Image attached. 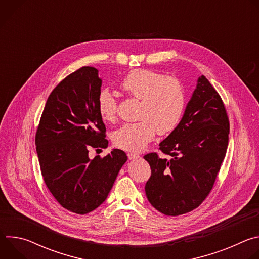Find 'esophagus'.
<instances>
[{"mask_svg":"<svg viewBox=\"0 0 259 259\" xmlns=\"http://www.w3.org/2000/svg\"><path fill=\"white\" fill-rule=\"evenodd\" d=\"M127 156H128L129 160H137V159H139V156L136 155V154H133V153H128Z\"/></svg>","mask_w":259,"mask_h":259,"instance_id":"34e87169","label":"esophagus"}]
</instances>
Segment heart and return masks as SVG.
I'll use <instances>...</instances> for the list:
<instances>
[{
  "mask_svg": "<svg viewBox=\"0 0 259 259\" xmlns=\"http://www.w3.org/2000/svg\"><path fill=\"white\" fill-rule=\"evenodd\" d=\"M121 89L130 97L140 100L137 123L124 124L114 133V143L122 150L139 152L160 135L172 133L179 125L187 105L183 85L175 78L161 72L138 68L131 70L121 82ZM97 108L106 122L117 119L118 102L107 90L98 94Z\"/></svg>",
  "mask_w": 259,
  "mask_h": 259,
  "instance_id": "b5f03b06",
  "label": "heart"
}]
</instances>
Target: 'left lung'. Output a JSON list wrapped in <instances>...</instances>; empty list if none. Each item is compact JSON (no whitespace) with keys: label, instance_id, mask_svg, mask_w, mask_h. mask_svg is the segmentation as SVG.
I'll return each instance as SVG.
<instances>
[{"label":"left lung","instance_id":"8db88e82","mask_svg":"<svg viewBox=\"0 0 259 259\" xmlns=\"http://www.w3.org/2000/svg\"><path fill=\"white\" fill-rule=\"evenodd\" d=\"M230 121L226 105L205 76L198 80L178 127L146 154L151 177L147 200L161 213L178 216L198 208L210 194L229 144Z\"/></svg>","mask_w":259,"mask_h":259}]
</instances>
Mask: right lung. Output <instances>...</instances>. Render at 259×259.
<instances>
[{
	"instance_id": "obj_1",
	"label": "right lung",
	"mask_w": 259,
	"mask_h": 259,
	"mask_svg": "<svg viewBox=\"0 0 259 259\" xmlns=\"http://www.w3.org/2000/svg\"><path fill=\"white\" fill-rule=\"evenodd\" d=\"M98 70L83 66L65 77L50 93L35 133L42 176L64 209L87 214L106 199L126 154L114 150L89 159V150L105 149V125L97 108Z\"/></svg>"
}]
</instances>
